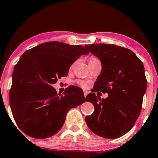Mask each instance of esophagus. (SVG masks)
I'll return each instance as SVG.
<instances>
[{
	"label": "esophagus",
	"instance_id": "1",
	"mask_svg": "<svg viewBox=\"0 0 158 158\" xmlns=\"http://www.w3.org/2000/svg\"><path fill=\"white\" fill-rule=\"evenodd\" d=\"M88 94H89V91H86V90H85V91H84V97L86 98V96H87V95H88Z\"/></svg>",
	"mask_w": 158,
	"mask_h": 158
}]
</instances>
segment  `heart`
Masks as SVG:
<instances>
[{
	"instance_id": "1",
	"label": "heart",
	"mask_w": 158,
	"mask_h": 158,
	"mask_svg": "<svg viewBox=\"0 0 158 158\" xmlns=\"http://www.w3.org/2000/svg\"><path fill=\"white\" fill-rule=\"evenodd\" d=\"M94 59H96V58H95V57H91V58H90V60H94ZM78 84H79L81 87H84H84L86 86V82L84 81H78Z\"/></svg>"
}]
</instances>
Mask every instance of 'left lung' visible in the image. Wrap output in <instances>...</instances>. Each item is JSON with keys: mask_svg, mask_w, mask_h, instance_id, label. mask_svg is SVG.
I'll use <instances>...</instances> for the list:
<instances>
[{"mask_svg": "<svg viewBox=\"0 0 158 158\" xmlns=\"http://www.w3.org/2000/svg\"><path fill=\"white\" fill-rule=\"evenodd\" d=\"M101 62L102 70L93 92L107 93L101 98L90 93L86 101L94 106V113L85 117L92 132L106 139H117L130 131L139 117L147 80L144 66L134 52L116 45H85Z\"/></svg>", "mask_w": 158, "mask_h": 158, "instance_id": "1", "label": "left lung"}]
</instances>
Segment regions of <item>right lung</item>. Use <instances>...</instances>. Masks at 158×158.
Returning a JSON list of instances; mask_svg holds the SVG:
<instances>
[{"label":"right lung","mask_w":158,"mask_h":158,"mask_svg":"<svg viewBox=\"0 0 158 158\" xmlns=\"http://www.w3.org/2000/svg\"><path fill=\"white\" fill-rule=\"evenodd\" d=\"M84 46L51 41L25 51L14 67L10 105L17 126L25 134L46 139L57 134L71 108L86 101L79 87L70 86L64 96L52 84L66 77L69 67L82 55Z\"/></svg>","instance_id":"right-lung-1"}]
</instances>
